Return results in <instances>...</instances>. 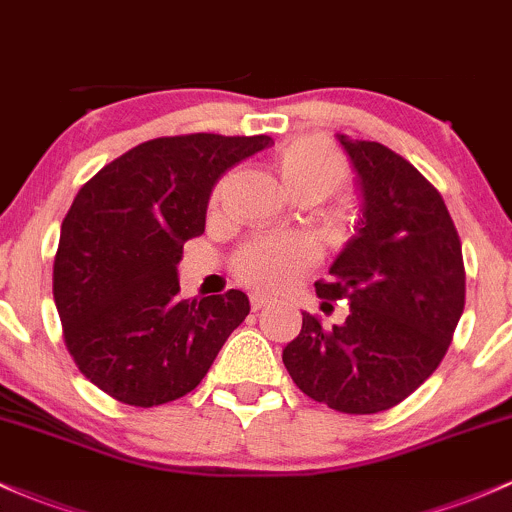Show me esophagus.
I'll return each instance as SVG.
<instances>
[{"label":"esophagus","instance_id":"1","mask_svg":"<svg viewBox=\"0 0 512 512\" xmlns=\"http://www.w3.org/2000/svg\"><path fill=\"white\" fill-rule=\"evenodd\" d=\"M268 305V298L266 295H258V293H254L251 295V310H261V307H266Z\"/></svg>","mask_w":512,"mask_h":512}]
</instances>
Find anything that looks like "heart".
<instances>
[{"instance_id": "1", "label": "heart", "mask_w": 512, "mask_h": 512, "mask_svg": "<svg viewBox=\"0 0 512 512\" xmlns=\"http://www.w3.org/2000/svg\"><path fill=\"white\" fill-rule=\"evenodd\" d=\"M278 170L293 195L315 190L329 195L349 178L344 158L320 139H295L280 148ZM227 180L214 188L212 202H219ZM317 249L305 236H256L234 254V271L241 280L263 290H283L293 285L315 263Z\"/></svg>"}]
</instances>
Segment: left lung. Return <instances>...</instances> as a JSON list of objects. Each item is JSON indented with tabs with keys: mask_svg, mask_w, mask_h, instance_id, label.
Here are the masks:
<instances>
[{
	"mask_svg": "<svg viewBox=\"0 0 512 512\" xmlns=\"http://www.w3.org/2000/svg\"><path fill=\"white\" fill-rule=\"evenodd\" d=\"M359 173L364 217L322 300H346L344 324L302 312L283 364L302 393L346 415L390 410L442 364L464 312L461 239L447 205L410 161L376 141L337 134ZM327 305V302H324Z\"/></svg>",
	"mask_w": 512,
	"mask_h": 512,
	"instance_id": "8db88e82",
	"label": "left lung"
}]
</instances>
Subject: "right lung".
<instances>
[{"instance_id": "1", "label": "right lung", "mask_w": 512, "mask_h": 512, "mask_svg": "<svg viewBox=\"0 0 512 512\" xmlns=\"http://www.w3.org/2000/svg\"><path fill=\"white\" fill-rule=\"evenodd\" d=\"M271 136L183 134L144 141L75 195L60 227L53 298L80 373L134 408L200 386L249 315L241 290L180 300L183 244L205 232L210 192Z\"/></svg>"}]
</instances>
